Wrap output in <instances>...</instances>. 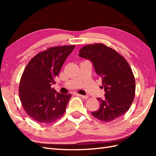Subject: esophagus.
<instances>
[{"label": "esophagus", "mask_w": 156, "mask_h": 156, "mask_svg": "<svg viewBox=\"0 0 156 156\" xmlns=\"http://www.w3.org/2000/svg\"><path fill=\"white\" fill-rule=\"evenodd\" d=\"M80 97H82V98H84V99L88 98V96H87V95H80Z\"/></svg>", "instance_id": "obj_1"}]
</instances>
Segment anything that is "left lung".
<instances>
[{"label":"left lung","mask_w":156,"mask_h":156,"mask_svg":"<svg viewBox=\"0 0 156 156\" xmlns=\"http://www.w3.org/2000/svg\"><path fill=\"white\" fill-rule=\"evenodd\" d=\"M79 56L92 62L96 73L102 78L104 98H97L100 108L92 115L104 122L115 121L131 107L135 92L133 72L126 59L103 44L88 45Z\"/></svg>","instance_id":"left-lung-1"}]
</instances>
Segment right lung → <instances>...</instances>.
Returning a JSON list of instances; mask_svg holds the SVG:
<instances>
[{"label":"right lung","instance_id":"add662e5","mask_svg":"<svg viewBox=\"0 0 156 156\" xmlns=\"http://www.w3.org/2000/svg\"><path fill=\"white\" fill-rule=\"evenodd\" d=\"M75 45L54 47L39 53L26 66L19 93L23 108L39 123L49 124L64 115L71 94H61L51 87L66 59Z\"/></svg>","mask_w":156,"mask_h":156}]
</instances>
